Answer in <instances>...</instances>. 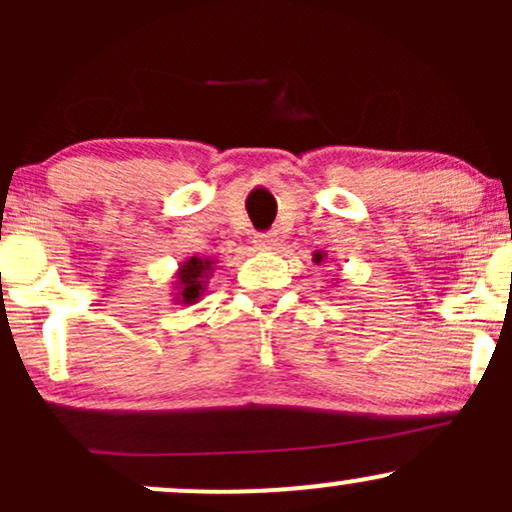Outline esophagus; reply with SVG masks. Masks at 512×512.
<instances>
[{
	"instance_id": "esophagus-1",
	"label": "esophagus",
	"mask_w": 512,
	"mask_h": 512,
	"mask_svg": "<svg viewBox=\"0 0 512 512\" xmlns=\"http://www.w3.org/2000/svg\"><path fill=\"white\" fill-rule=\"evenodd\" d=\"M252 243H255L257 250H276V245H279V238H276L274 233H257Z\"/></svg>"
}]
</instances>
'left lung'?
Segmentation results:
<instances>
[{
  "instance_id": "obj_1",
  "label": "left lung",
  "mask_w": 512,
  "mask_h": 512,
  "mask_svg": "<svg viewBox=\"0 0 512 512\" xmlns=\"http://www.w3.org/2000/svg\"><path fill=\"white\" fill-rule=\"evenodd\" d=\"M325 257H327V255H325V252H320V250H317V252H315V255H313V262H315V264H320L322 260H325Z\"/></svg>"
}]
</instances>
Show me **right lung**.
Listing matches in <instances>:
<instances>
[{"label": "right lung", "mask_w": 512, "mask_h": 512, "mask_svg": "<svg viewBox=\"0 0 512 512\" xmlns=\"http://www.w3.org/2000/svg\"><path fill=\"white\" fill-rule=\"evenodd\" d=\"M216 260L192 255L190 260L180 262L178 272L173 276V301L178 305H192L204 296L209 276L214 274Z\"/></svg>", "instance_id": "add662e5"}]
</instances>
